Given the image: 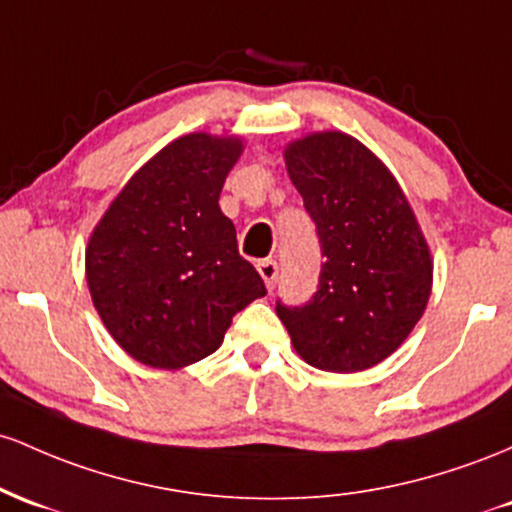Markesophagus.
Masks as SVG:
<instances>
[{
    "label": "esophagus",
    "mask_w": 512,
    "mask_h": 512,
    "mask_svg": "<svg viewBox=\"0 0 512 512\" xmlns=\"http://www.w3.org/2000/svg\"><path fill=\"white\" fill-rule=\"evenodd\" d=\"M258 273H261L263 283H266L268 292H273L275 283H278V263L273 261V258H263L261 263H258Z\"/></svg>",
    "instance_id": "1"
}]
</instances>
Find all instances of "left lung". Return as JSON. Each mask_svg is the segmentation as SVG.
<instances>
[{
	"label": "left lung",
	"mask_w": 512,
	"mask_h": 512,
	"mask_svg": "<svg viewBox=\"0 0 512 512\" xmlns=\"http://www.w3.org/2000/svg\"><path fill=\"white\" fill-rule=\"evenodd\" d=\"M290 181L317 225L319 287L302 307L278 302L297 355L326 372H360L394 353L426 312L428 241L389 169L338 130L285 147Z\"/></svg>",
	"instance_id": "1"
}]
</instances>
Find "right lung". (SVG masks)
<instances>
[{"instance_id": "add662e5", "label": "right lung", "mask_w": 512, "mask_h": 512, "mask_svg": "<svg viewBox=\"0 0 512 512\" xmlns=\"http://www.w3.org/2000/svg\"><path fill=\"white\" fill-rule=\"evenodd\" d=\"M241 149V137L208 132L169 142L135 171L91 232V300L137 363L181 370L208 358L234 314L266 295L220 210Z\"/></svg>"}]
</instances>
